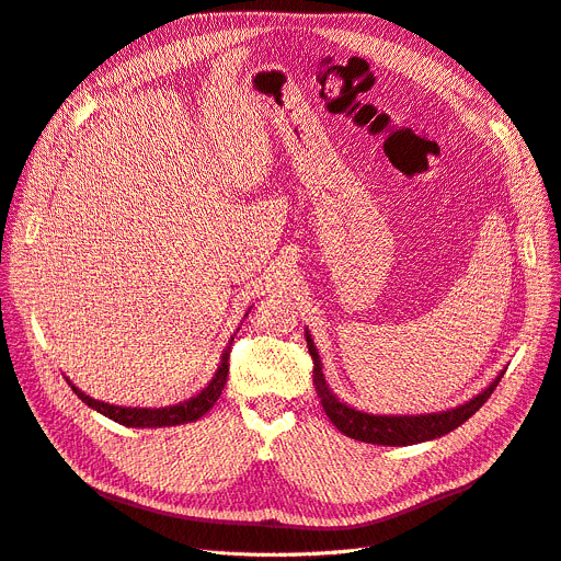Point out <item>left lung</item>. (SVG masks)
Segmentation results:
<instances>
[{
	"instance_id": "obj_1",
	"label": "left lung",
	"mask_w": 561,
	"mask_h": 561,
	"mask_svg": "<svg viewBox=\"0 0 561 561\" xmlns=\"http://www.w3.org/2000/svg\"><path fill=\"white\" fill-rule=\"evenodd\" d=\"M307 337L309 346V356L314 360V388L317 396L321 398L325 416L330 419L342 434L351 439H358L365 444H379V446H411V444H421L444 437V434L453 432L455 427H460L467 419H471L476 411H479L488 398L494 392L496 383L502 381L504 375L496 377L481 396H476L467 404H460L455 409L442 411V413H425V416H375V413H363L346 407L340 402L333 392H330L323 371H321V360L317 354V346L312 337Z\"/></svg>"
}]
</instances>
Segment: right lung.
I'll list each match as a JSON object with an SVG mask.
<instances>
[{
  "label": "right lung",
  "instance_id": "add662e5",
  "mask_svg": "<svg viewBox=\"0 0 561 561\" xmlns=\"http://www.w3.org/2000/svg\"><path fill=\"white\" fill-rule=\"evenodd\" d=\"M231 344H233V337H231V342H228V346L224 348L221 363H219V369L215 371L213 381L207 383L196 398L186 400L182 404H175V407H163V409L113 407V404H106V402L92 400L90 396H85V392L78 390L73 383H71V390L88 407L96 409L99 413H103V416H108L111 421H115L119 425H127V427H165V425L192 423V421H198L201 416H205V413L210 411L215 407V402L219 400L221 390L226 386V379H228V356H231Z\"/></svg>",
  "mask_w": 561,
  "mask_h": 561
}]
</instances>
